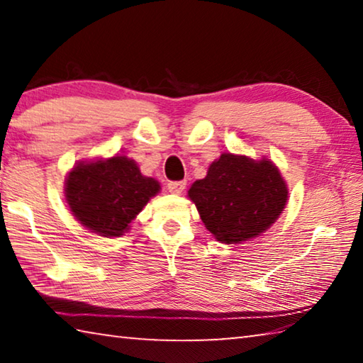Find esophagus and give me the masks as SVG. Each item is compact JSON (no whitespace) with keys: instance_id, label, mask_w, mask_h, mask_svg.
I'll use <instances>...</instances> for the list:
<instances>
[{"instance_id":"esophagus-1","label":"esophagus","mask_w":363,"mask_h":363,"mask_svg":"<svg viewBox=\"0 0 363 363\" xmlns=\"http://www.w3.org/2000/svg\"><path fill=\"white\" fill-rule=\"evenodd\" d=\"M186 181H177V182H168V190L171 194L174 195H181L184 192V189H186Z\"/></svg>"}]
</instances>
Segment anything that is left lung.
Masks as SVG:
<instances>
[{
	"label": "left lung",
	"mask_w": 363,
	"mask_h": 363,
	"mask_svg": "<svg viewBox=\"0 0 363 363\" xmlns=\"http://www.w3.org/2000/svg\"><path fill=\"white\" fill-rule=\"evenodd\" d=\"M187 196L213 237L235 245L259 237L279 219L288 187L269 158L227 152L210 164L203 179L190 186Z\"/></svg>",
	"instance_id": "left-lung-1"
}]
</instances>
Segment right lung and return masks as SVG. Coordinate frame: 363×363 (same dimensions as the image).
<instances>
[{
    "label": "right lung",
    "instance_id": "1",
    "mask_svg": "<svg viewBox=\"0 0 363 363\" xmlns=\"http://www.w3.org/2000/svg\"><path fill=\"white\" fill-rule=\"evenodd\" d=\"M160 182L147 177L126 155L83 160L65 177V201L86 229L101 237H121L131 220L160 192Z\"/></svg>",
    "mask_w": 363,
    "mask_h": 363
}]
</instances>
